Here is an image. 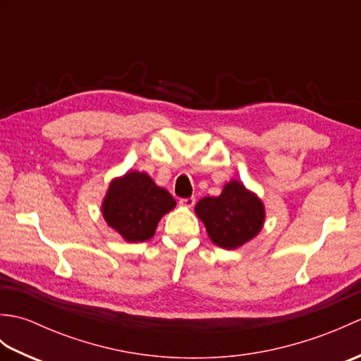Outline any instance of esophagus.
Instances as JSON below:
<instances>
[{
  "label": "esophagus",
  "instance_id": "34e87169",
  "mask_svg": "<svg viewBox=\"0 0 361 361\" xmlns=\"http://www.w3.org/2000/svg\"><path fill=\"white\" fill-rule=\"evenodd\" d=\"M180 204H181V206H185V208H192V206L195 204V198H194V197L181 198V200H180Z\"/></svg>",
  "mask_w": 361,
  "mask_h": 361
}]
</instances>
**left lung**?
<instances>
[{"instance_id":"8db88e82","label":"left lung","mask_w":361,"mask_h":361,"mask_svg":"<svg viewBox=\"0 0 361 361\" xmlns=\"http://www.w3.org/2000/svg\"><path fill=\"white\" fill-rule=\"evenodd\" d=\"M209 239L220 248L235 250L260 233L265 221L262 200L239 180H231L219 197H204L195 204Z\"/></svg>"}]
</instances>
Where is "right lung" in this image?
I'll use <instances>...</instances> for the list:
<instances>
[{
	"mask_svg": "<svg viewBox=\"0 0 361 361\" xmlns=\"http://www.w3.org/2000/svg\"><path fill=\"white\" fill-rule=\"evenodd\" d=\"M175 204L169 190L157 186L147 173L128 171L111 180L102 202V216L126 242H145Z\"/></svg>",
	"mask_w": 361,
	"mask_h": 361,
	"instance_id": "obj_1",
	"label": "right lung"
}]
</instances>
